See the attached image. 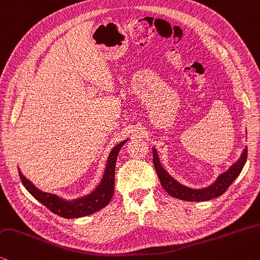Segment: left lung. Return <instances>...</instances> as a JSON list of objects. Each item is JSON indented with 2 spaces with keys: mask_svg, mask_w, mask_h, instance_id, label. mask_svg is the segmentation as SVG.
Returning a JSON list of instances; mask_svg holds the SVG:
<instances>
[{
  "mask_svg": "<svg viewBox=\"0 0 260 260\" xmlns=\"http://www.w3.org/2000/svg\"><path fill=\"white\" fill-rule=\"evenodd\" d=\"M152 150L153 165L162 187L166 190L169 196L176 198V199L186 201H207L223 194V193L228 190L231 184L234 182V179L240 175V173H241L248 157V149L247 146H245V149H243V152L238 161H235L225 173L220 174L211 185L205 188H191L185 185H182V184L178 183L175 178H173L169 175L161 166V164H160L157 150L154 148Z\"/></svg>",
  "mask_w": 260,
  "mask_h": 260,
  "instance_id": "1",
  "label": "left lung"
}]
</instances>
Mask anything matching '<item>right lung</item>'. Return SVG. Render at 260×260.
Listing matches in <instances>:
<instances>
[{
	"label": "right lung",
	"mask_w": 260,
	"mask_h": 260,
	"mask_svg": "<svg viewBox=\"0 0 260 260\" xmlns=\"http://www.w3.org/2000/svg\"><path fill=\"white\" fill-rule=\"evenodd\" d=\"M126 141L127 140L122 141L111 150L109 157H108L105 174H103L101 182L95 190L83 198H78V199L72 201L63 200L58 196L52 194V193L39 190L29 179L22 175L20 171H19V176H20L26 190L53 214L63 217V218H78V217L88 216L105 208L114 196L116 160L118 152H119L121 146L126 143Z\"/></svg>",
	"instance_id": "add662e5"
}]
</instances>
